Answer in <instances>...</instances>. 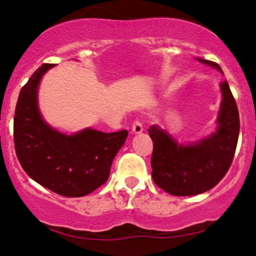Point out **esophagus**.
<instances>
[{
    "label": "esophagus",
    "mask_w": 256,
    "mask_h": 256,
    "mask_svg": "<svg viewBox=\"0 0 256 256\" xmlns=\"http://www.w3.org/2000/svg\"><path fill=\"white\" fill-rule=\"evenodd\" d=\"M132 134H141V132H143V126L140 121H134V124H132Z\"/></svg>",
    "instance_id": "obj_1"
}]
</instances>
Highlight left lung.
I'll return each instance as SVG.
<instances>
[{
    "label": "left lung",
    "instance_id": "8db88e82",
    "mask_svg": "<svg viewBox=\"0 0 256 256\" xmlns=\"http://www.w3.org/2000/svg\"><path fill=\"white\" fill-rule=\"evenodd\" d=\"M222 73L216 62L197 58ZM222 100L216 128L196 142L178 143L166 130L152 124L148 132L154 143L152 180L172 196H196L214 188L228 171L239 138L240 120L228 82H220Z\"/></svg>",
    "mask_w": 256,
    "mask_h": 256
}]
</instances>
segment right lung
Here are the masks:
<instances>
[{"label": "right lung", "instance_id": "obj_1", "mask_svg": "<svg viewBox=\"0 0 256 256\" xmlns=\"http://www.w3.org/2000/svg\"><path fill=\"white\" fill-rule=\"evenodd\" d=\"M54 66L42 65L20 90L14 118L16 155L28 176L42 186L65 197H82L106 183L128 132L85 128L65 134L51 127L38 107V88Z\"/></svg>", "mask_w": 256, "mask_h": 256}]
</instances>
